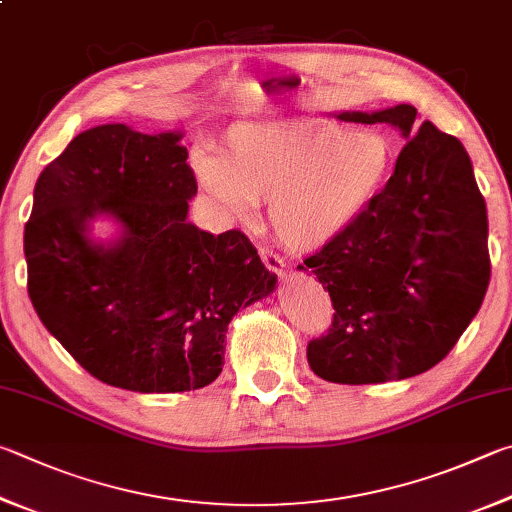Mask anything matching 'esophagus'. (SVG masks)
<instances>
[{"mask_svg":"<svg viewBox=\"0 0 512 512\" xmlns=\"http://www.w3.org/2000/svg\"><path fill=\"white\" fill-rule=\"evenodd\" d=\"M259 257H262L264 266H266L271 273H275V275H284V273H286V262H284V259H282L280 255H275L273 250L259 248Z\"/></svg>","mask_w":512,"mask_h":512,"instance_id":"1","label":"esophagus"}]
</instances>
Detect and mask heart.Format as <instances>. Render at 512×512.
<instances>
[{"mask_svg":"<svg viewBox=\"0 0 512 512\" xmlns=\"http://www.w3.org/2000/svg\"><path fill=\"white\" fill-rule=\"evenodd\" d=\"M396 165L392 138L333 120H257L230 127L221 154L199 150L192 170L232 221L268 201L286 248L309 253L345 235L385 190Z\"/></svg>","mask_w":512,"mask_h":512,"instance_id":"heart-1","label":"heart"}]
</instances>
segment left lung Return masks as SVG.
<instances>
[{
    "mask_svg": "<svg viewBox=\"0 0 512 512\" xmlns=\"http://www.w3.org/2000/svg\"><path fill=\"white\" fill-rule=\"evenodd\" d=\"M333 116L387 123L407 143L356 226L300 266L311 268L336 309L306 358L329 383L412 378L448 356L488 291L486 201L466 147L430 120L418 125L412 105Z\"/></svg>",
    "mask_w": 512,
    "mask_h": 512,
    "instance_id": "8db88e82",
    "label": "left lung"
}]
</instances>
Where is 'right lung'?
I'll use <instances>...</instances> for the list:
<instances>
[{
    "label": "right lung",
    "mask_w": 512,
    "mask_h": 512,
    "mask_svg": "<svg viewBox=\"0 0 512 512\" xmlns=\"http://www.w3.org/2000/svg\"><path fill=\"white\" fill-rule=\"evenodd\" d=\"M181 129L91 127L44 167L24 228L29 297L46 331L111 387L192 392L217 380L239 309L277 286L239 230L188 221L197 194ZM117 235L93 237V221Z\"/></svg>",
    "instance_id": "obj_1"
}]
</instances>
